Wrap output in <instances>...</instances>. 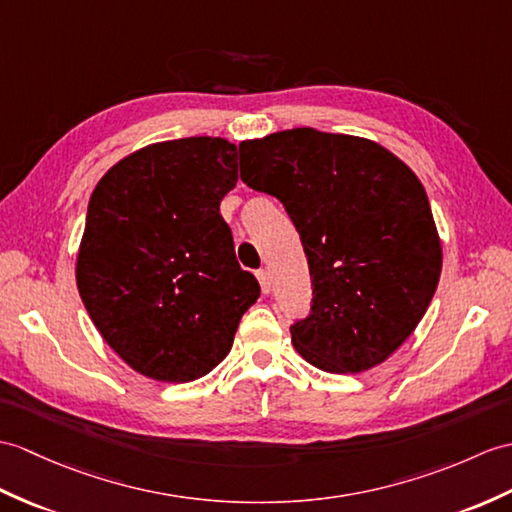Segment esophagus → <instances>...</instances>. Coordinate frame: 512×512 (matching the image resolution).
Masks as SVG:
<instances>
[{"label": "esophagus", "instance_id": "1", "mask_svg": "<svg viewBox=\"0 0 512 512\" xmlns=\"http://www.w3.org/2000/svg\"><path fill=\"white\" fill-rule=\"evenodd\" d=\"M257 279H259V285H261V292L268 294L272 290V281H270L268 270H264V268L257 270Z\"/></svg>", "mask_w": 512, "mask_h": 512}]
</instances>
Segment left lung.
<instances>
[{
	"label": "left lung",
	"mask_w": 512,
	"mask_h": 512,
	"mask_svg": "<svg viewBox=\"0 0 512 512\" xmlns=\"http://www.w3.org/2000/svg\"><path fill=\"white\" fill-rule=\"evenodd\" d=\"M240 178L281 200L310 266V314L292 344L327 373L384 362L419 325L443 255L430 200L386 148L294 128L240 144Z\"/></svg>",
	"instance_id": "8db88e82"
}]
</instances>
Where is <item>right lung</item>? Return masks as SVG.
Returning <instances> with one entry per match:
<instances>
[{"label":"right lung","mask_w":512,"mask_h":512,"mask_svg":"<svg viewBox=\"0 0 512 512\" xmlns=\"http://www.w3.org/2000/svg\"><path fill=\"white\" fill-rule=\"evenodd\" d=\"M235 183L233 144L187 137L130 154L95 185L78 292L102 338L137 373L172 384L207 375L259 299L220 216Z\"/></svg>","instance_id":"right-lung-1"}]
</instances>
